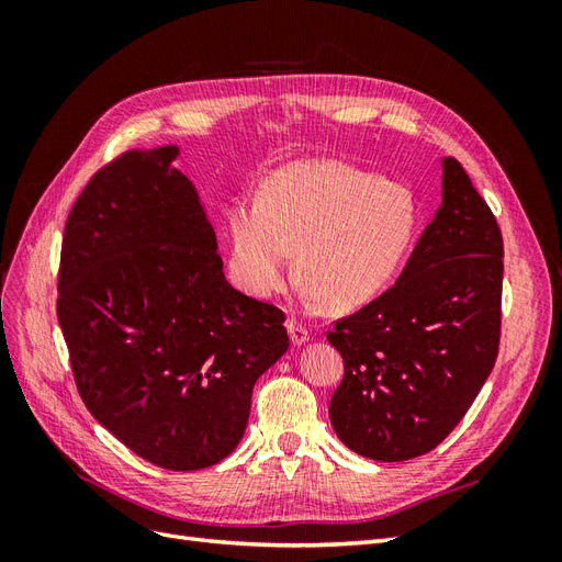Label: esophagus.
I'll list each match as a JSON object with an SVG mask.
<instances>
[{
  "label": "esophagus",
  "mask_w": 562,
  "mask_h": 562,
  "mask_svg": "<svg viewBox=\"0 0 562 562\" xmlns=\"http://www.w3.org/2000/svg\"><path fill=\"white\" fill-rule=\"evenodd\" d=\"M285 328H288V335H291V342H293L295 347H302V345H307V342H310V330L304 328L300 321H295V318H288Z\"/></svg>",
  "instance_id": "esophagus-1"
}]
</instances>
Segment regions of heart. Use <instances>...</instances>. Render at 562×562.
<instances>
[{
    "label": "heart",
    "instance_id": "obj_1",
    "mask_svg": "<svg viewBox=\"0 0 562 562\" xmlns=\"http://www.w3.org/2000/svg\"><path fill=\"white\" fill-rule=\"evenodd\" d=\"M223 229L229 279L246 295H277L295 250L302 291L330 312H349L398 274L415 239L417 203L398 180L307 159L269 173L258 199H232Z\"/></svg>",
    "mask_w": 562,
    "mask_h": 562
}]
</instances>
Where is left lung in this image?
Returning <instances> with one entry per match:
<instances>
[{"label":"left lung","instance_id":"left-lung-1","mask_svg":"<svg viewBox=\"0 0 562 562\" xmlns=\"http://www.w3.org/2000/svg\"><path fill=\"white\" fill-rule=\"evenodd\" d=\"M440 206L384 295L337 321L345 378L330 398L337 438L375 462L434 450L467 415L499 349L504 244L457 159Z\"/></svg>","mask_w":562,"mask_h":562}]
</instances>
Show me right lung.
Returning <instances> with one entry per match:
<instances>
[{"instance_id":"right-lung-1","label":"right lung","mask_w":562,"mask_h":562,"mask_svg":"<svg viewBox=\"0 0 562 562\" xmlns=\"http://www.w3.org/2000/svg\"><path fill=\"white\" fill-rule=\"evenodd\" d=\"M178 145L131 149L65 225L58 323L89 413L147 462L213 467L244 438L252 386L288 351L283 312L234 291Z\"/></svg>"}]
</instances>
